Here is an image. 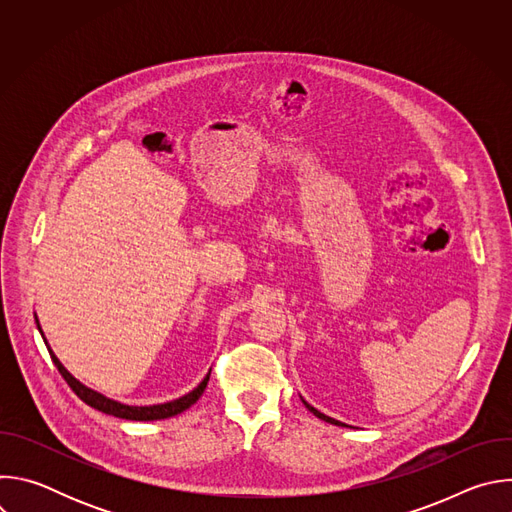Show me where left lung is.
Wrapping results in <instances>:
<instances>
[{"label":"left lung","instance_id":"1","mask_svg":"<svg viewBox=\"0 0 512 512\" xmlns=\"http://www.w3.org/2000/svg\"><path fill=\"white\" fill-rule=\"evenodd\" d=\"M304 403H306V401H304ZM306 407H308V409H310V411H312L316 417H320V419H324V421H328V423H334V425H342L340 421H336V419H332V417H328V415L320 413V411H318V409H314L312 405H308V403H306Z\"/></svg>","mask_w":512,"mask_h":512}]
</instances>
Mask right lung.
Returning <instances> with one entry per match:
<instances>
[{
    "label": "right lung",
    "mask_w": 512,
    "mask_h": 512,
    "mask_svg": "<svg viewBox=\"0 0 512 512\" xmlns=\"http://www.w3.org/2000/svg\"><path fill=\"white\" fill-rule=\"evenodd\" d=\"M36 324H38V318H36ZM38 330H40V326H38ZM40 334H42V330H40ZM42 338H44V334H42ZM44 344H46V348H48V352H50V358H52V362H54V367L58 369V373L62 375V379L68 383V387H70L72 391H75V395H77L81 401H85L87 405H91V407L97 409V411H103V413H107V415H115V417H121V419H131V421H154V419L174 417V415L186 411L190 405H194V403L200 399V395L204 393V389H206V385H208V379H210V373H208V375L204 377V381H202L192 393H188V395H184V397H180V399H176V401L162 403V405H150V407H129V405L117 403V401H113V399H107V397H103L101 393H97V391L85 387L81 381H77L75 377H72V375L62 367L60 360L56 358V354L50 350L46 338H44Z\"/></svg>",
    "instance_id": "obj_1"
}]
</instances>
